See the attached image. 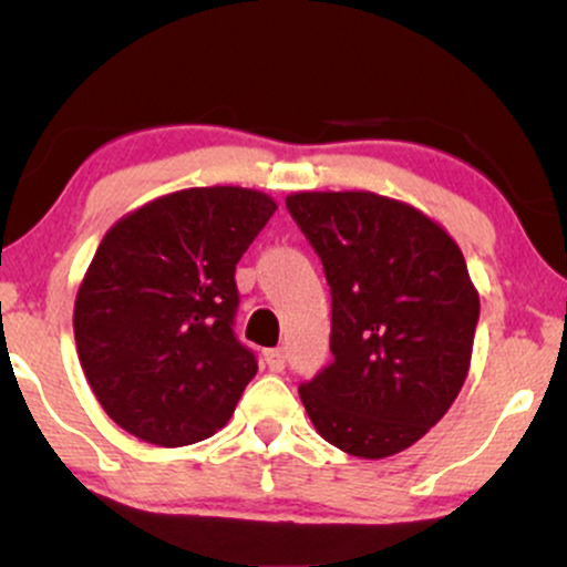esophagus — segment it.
Wrapping results in <instances>:
<instances>
[{"label": "esophagus", "instance_id": "34e87169", "mask_svg": "<svg viewBox=\"0 0 567 567\" xmlns=\"http://www.w3.org/2000/svg\"><path fill=\"white\" fill-rule=\"evenodd\" d=\"M264 360H266V365H269L271 373H282L288 354H285V349H266Z\"/></svg>", "mask_w": 567, "mask_h": 567}]
</instances>
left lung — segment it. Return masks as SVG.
Segmentation results:
<instances>
[{"mask_svg":"<svg viewBox=\"0 0 567 567\" xmlns=\"http://www.w3.org/2000/svg\"><path fill=\"white\" fill-rule=\"evenodd\" d=\"M285 202L333 296V362L298 389L306 413L322 440L357 458L405 451L470 373L480 296L464 252L437 220L373 192Z\"/></svg>","mask_w":567,"mask_h":567,"instance_id":"8db88e82","label":"left lung"}]
</instances>
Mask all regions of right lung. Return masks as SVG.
Returning a JSON list of instances; mask_svg holds the SVG:
<instances>
[{"instance_id":"1","label":"right lung","mask_w":567,"mask_h":567,"mask_svg":"<svg viewBox=\"0 0 567 567\" xmlns=\"http://www.w3.org/2000/svg\"><path fill=\"white\" fill-rule=\"evenodd\" d=\"M275 210L256 188H184L101 239L76 292V354L101 408L133 437L181 447L231 419L258 370L231 330L234 271Z\"/></svg>"}]
</instances>
